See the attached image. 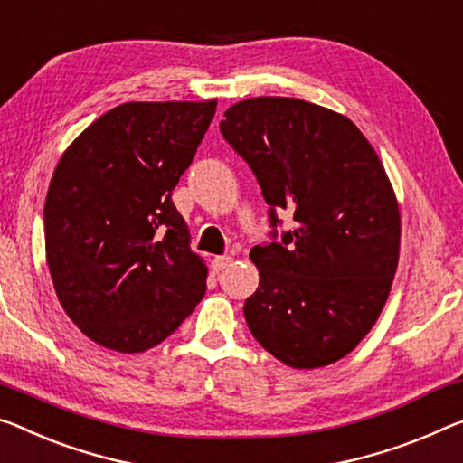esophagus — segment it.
Returning <instances> with one entry per match:
<instances>
[{
  "label": "esophagus",
  "instance_id": "1",
  "mask_svg": "<svg viewBox=\"0 0 463 463\" xmlns=\"http://www.w3.org/2000/svg\"><path fill=\"white\" fill-rule=\"evenodd\" d=\"M232 262H233V256L230 254L215 256V259H213V271H225L227 267H232Z\"/></svg>",
  "mask_w": 463,
  "mask_h": 463
}]
</instances>
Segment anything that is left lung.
<instances>
[{"label": "left lung", "mask_w": 463, "mask_h": 463, "mask_svg": "<svg viewBox=\"0 0 463 463\" xmlns=\"http://www.w3.org/2000/svg\"><path fill=\"white\" fill-rule=\"evenodd\" d=\"M222 134L259 180L271 215L296 230L254 246V339L298 371L329 366L373 329L400 260L402 217L379 155L352 119L291 97L232 105Z\"/></svg>", "instance_id": "1"}]
</instances>
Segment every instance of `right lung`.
I'll return each mask as SVG.
<instances>
[{
    "label": "right lung",
    "instance_id": "obj_1",
    "mask_svg": "<svg viewBox=\"0 0 463 463\" xmlns=\"http://www.w3.org/2000/svg\"><path fill=\"white\" fill-rule=\"evenodd\" d=\"M217 109L211 101L124 103L78 137L45 198L58 300L95 344L140 354L192 315L209 269L190 250L172 192Z\"/></svg>",
    "mask_w": 463,
    "mask_h": 463
}]
</instances>
